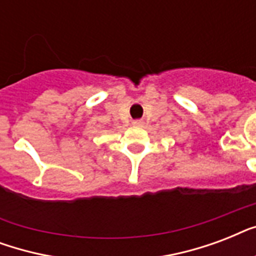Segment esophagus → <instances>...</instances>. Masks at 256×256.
I'll list each match as a JSON object with an SVG mask.
<instances>
[{"label":"esophagus","mask_w":256,"mask_h":256,"mask_svg":"<svg viewBox=\"0 0 256 256\" xmlns=\"http://www.w3.org/2000/svg\"><path fill=\"white\" fill-rule=\"evenodd\" d=\"M132 124H134V126H144V120H132Z\"/></svg>","instance_id":"1"}]
</instances>
